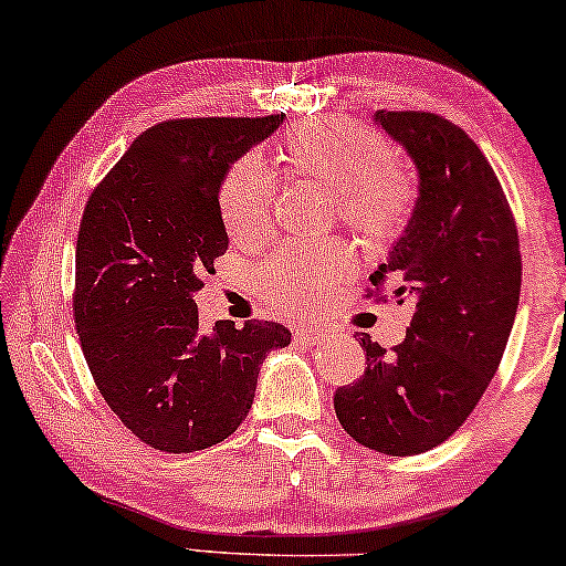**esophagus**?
Here are the masks:
<instances>
[{
	"mask_svg": "<svg viewBox=\"0 0 566 566\" xmlns=\"http://www.w3.org/2000/svg\"><path fill=\"white\" fill-rule=\"evenodd\" d=\"M295 336H298L303 344H323V340L328 338V333L323 331V328L305 326V328H295Z\"/></svg>",
	"mask_w": 566,
	"mask_h": 566,
	"instance_id": "34e87169",
	"label": "esophagus"
}]
</instances>
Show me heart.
Masks as SVG:
<instances>
[{
  "instance_id": "obj_1",
  "label": "heart",
  "mask_w": 566,
  "mask_h": 566,
  "mask_svg": "<svg viewBox=\"0 0 566 566\" xmlns=\"http://www.w3.org/2000/svg\"><path fill=\"white\" fill-rule=\"evenodd\" d=\"M289 170L333 190L338 218L370 243H384L403 228L416 188L409 170L394 160L391 147L370 129L344 119H316L285 137ZM275 180L255 155L230 165L218 190V210L230 240L248 243L268 233ZM350 271L346 250H283L255 271L258 291L281 308H305Z\"/></svg>"
}]
</instances>
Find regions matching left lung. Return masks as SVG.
I'll use <instances>...</instances> for the list:
<instances>
[{"mask_svg":"<svg viewBox=\"0 0 566 566\" xmlns=\"http://www.w3.org/2000/svg\"><path fill=\"white\" fill-rule=\"evenodd\" d=\"M419 170V200L366 298L413 316L386 350L360 333L364 376L338 386L333 409L360 447L413 457L447 441L476 409L514 326L522 291L516 222L492 165L459 125L421 109L376 113Z\"/></svg>","mask_w":566,"mask_h":566,"instance_id":"8db88e82","label":"left lung"}]
</instances>
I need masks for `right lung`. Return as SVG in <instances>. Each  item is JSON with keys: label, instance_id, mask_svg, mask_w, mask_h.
I'll return each mask as SVG.
<instances>
[{"label": "right lung", "instance_id": "right-lung-1", "mask_svg": "<svg viewBox=\"0 0 566 566\" xmlns=\"http://www.w3.org/2000/svg\"><path fill=\"white\" fill-rule=\"evenodd\" d=\"M285 115L178 117L129 145L82 212L72 316L102 398L150 449L188 453L233 433L258 370L291 344L275 321L200 331L202 275L228 250L218 190Z\"/></svg>", "mask_w": 566, "mask_h": 566}]
</instances>
